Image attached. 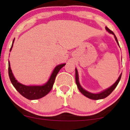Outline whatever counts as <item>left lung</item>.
Returning <instances> with one entry per match:
<instances>
[{
  "mask_svg": "<svg viewBox=\"0 0 130 130\" xmlns=\"http://www.w3.org/2000/svg\"><path fill=\"white\" fill-rule=\"evenodd\" d=\"M106 30L108 31V32L111 33V34H113V35H114L115 39H116V41H117V44L119 45V42H118V40L117 39V37H116V35H115L114 32H113L112 30H110L109 29H108L107 27H106ZM75 72H76L75 73V74H75L76 83V85H77V88H78L80 92H81V93H83V95H84V96H86V97L90 98V99H92V100H100V99H103V98L107 97V96H109V95L110 94L112 93V91L114 90L115 88L117 87V84H119V81H120V78H121V76H122V74H121L120 75V76L119 77V78H118L117 81H116V83H115L114 84L111 86V87H110L109 88H108V89H107L106 90L103 91V92H101V93L95 94V93H90V92H87V91L84 90V89H83V88L81 86H80V85L79 84V82L78 73H77V71L76 69H75Z\"/></svg>",
  "mask_w": 130,
  "mask_h": 130,
  "instance_id": "obj_1",
  "label": "left lung"
}]
</instances>
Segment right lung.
<instances>
[{
  "label": "right lung",
  "mask_w": 130,
  "mask_h": 130,
  "mask_svg": "<svg viewBox=\"0 0 130 130\" xmlns=\"http://www.w3.org/2000/svg\"><path fill=\"white\" fill-rule=\"evenodd\" d=\"M13 42H14V40H13ZM13 44L11 45V48H10V51H11V49H12ZM65 63L60 64V65H57L54 68V70L53 73H52L51 76L48 81L45 84L41 86H27L18 83L17 81V80L15 79V78H14V76H13L12 73L11 68H10V62H8V75L13 86L16 89V90L21 95H22L24 97L26 98L27 99L29 100L40 99V98L45 96V95H47L50 92L53 87V84L54 83V80L55 79H56L57 74L59 73V70L63 66H65Z\"/></svg>",
  "instance_id": "right-lung-1"
}]
</instances>
